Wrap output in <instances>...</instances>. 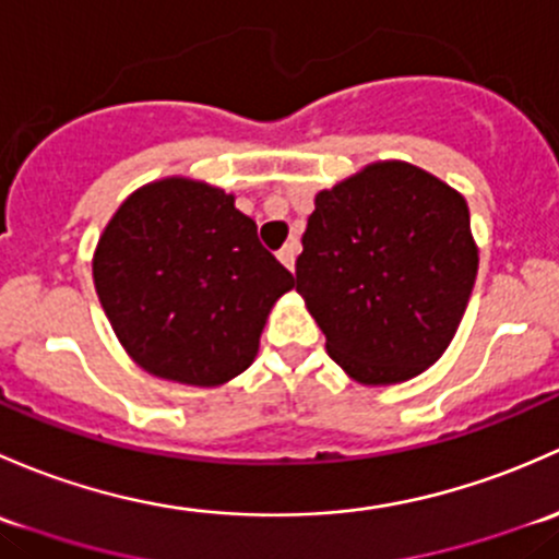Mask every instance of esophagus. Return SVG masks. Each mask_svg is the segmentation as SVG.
Masks as SVG:
<instances>
[{"mask_svg":"<svg viewBox=\"0 0 559 559\" xmlns=\"http://www.w3.org/2000/svg\"><path fill=\"white\" fill-rule=\"evenodd\" d=\"M296 255H298V241L296 239H293V241H287V245L285 247H282V250H280V261L282 263H285V266L287 269H290V272H293V269H296Z\"/></svg>","mask_w":559,"mask_h":559,"instance_id":"34e87169","label":"esophagus"}]
</instances>
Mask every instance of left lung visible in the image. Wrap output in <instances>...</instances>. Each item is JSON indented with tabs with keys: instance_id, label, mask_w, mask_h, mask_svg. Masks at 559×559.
<instances>
[{
	"instance_id": "1",
	"label": "left lung",
	"mask_w": 559,
	"mask_h": 559,
	"mask_svg": "<svg viewBox=\"0 0 559 559\" xmlns=\"http://www.w3.org/2000/svg\"><path fill=\"white\" fill-rule=\"evenodd\" d=\"M296 290L360 384H399L447 353L479 269L463 193L406 160H373L314 195Z\"/></svg>"
}]
</instances>
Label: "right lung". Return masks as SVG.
Listing matches in <instances>:
<instances>
[{
  "instance_id": "right-lung-1",
  "label": "right lung",
  "mask_w": 559,
  "mask_h": 559,
  "mask_svg": "<svg viewBox=\"0 0 559 559\" xmlns=\"http://www.w3.org/2000/svg\"><path fill=\"white\" fill-rule=\"evenodd\" d=\"M94 285L129 358L166 382L217 388L255 360L296 285L234 193L171 175L136 188L94 250Z\"/></svg>"
}]
</instances>
